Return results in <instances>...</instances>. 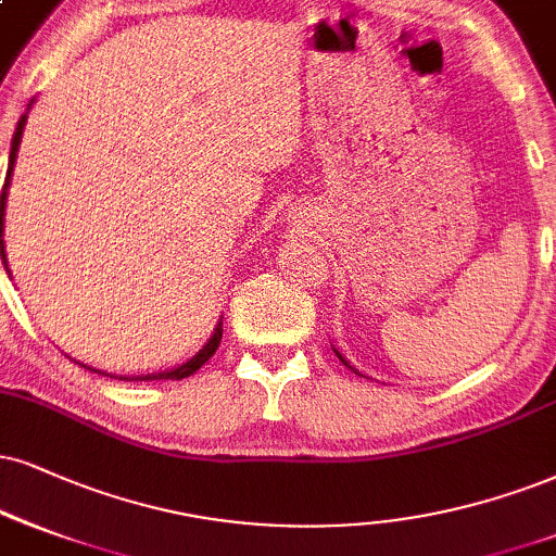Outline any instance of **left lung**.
Returning <instances> with one entry per match:
<instances>
[{
  "mask_svg": "<svg viewBox=\"0 0 556 556\" xmlns=\"http://www.w3.org/2000/svg\"><path fill=\"white\" fill-rule=\"evenodd\" d=\"M334 353H338V351H334ZM338 358H340V361H342V363H345V366H348V368H351V363H348V361H345V358H342V355H340V353H338ZM353 371H355V368H353Z\"/></svg>",
  "mask_w": 556,
  "mask_h": 556,
  "instance_id": "1",
  "label": "left lung"
}]
</instances>
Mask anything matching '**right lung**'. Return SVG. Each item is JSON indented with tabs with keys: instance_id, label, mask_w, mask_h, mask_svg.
Masks as SVG:
<instances>
[{
	"instance_id": "right-lung-1",
	"label": "right lung",
	"mask_w": 556,
	"mask_h": 556,
	"mask_svg": "<svg viewBox=\"0 0 556 556\" xmlns=\"http://www.w3.org/2000/svg\"><path fill=\"white\" fill-rule=\"evenodd\" d=\"M25 121L27 115L17 121V131L12 136V152H10V169H7V177H4V188H2V195H0V255H2V263L7 267V255H4V205H7V188H10V175H12V167H15V156H17V149H20V141H23V128H25ZM10 273V270H7ZM222 334H224V321H218L214 334H211V340L205 342V345L198 351V355H193L190 361H185L182 366L173 368V371H162V374H149V376H136V379H126V381H156V379H188V376H193L198 368L203 366L205 361L211 358V355L216 353L218 342H222ZM89 371H94V368H89ZM94 374H102V371H94Z\"/></svg>"
}]
</instances>
